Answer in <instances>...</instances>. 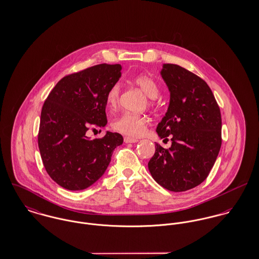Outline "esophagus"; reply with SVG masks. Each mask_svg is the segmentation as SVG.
Segmentation results:
<instances>
[{
	"label": "esophagus",
	"instance_id": "esophagus-1",
	"mask_svg": "<svg viewBox=\"0 0 259 259\" xmlns=\"http://www.w3.org/2000/svg\"><path fill=\"white\" fill-rule=\"evenodd\" d=\"M138 142H139L138 139L128 138V137H125V138H124V143H125V144H135V143H138Z\"/></svg>",
	"mask_w": 259,
	"mask_h": 259
}]
</instances>
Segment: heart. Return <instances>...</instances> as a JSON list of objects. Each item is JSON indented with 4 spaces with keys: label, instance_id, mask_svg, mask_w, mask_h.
<instances>
[{
    "label": "heart",
    "instance_id": "obj_1",
    "mask_svg": "<svg viewBox=\"0 0 259 259\" xmlns=\"http://www.w3.org/2000/svg\"><path fill=\"white\" fill-rule=\"evenodd\" d=\"M134 82L148 96L150 99V103L152 100H156L160 95V89L158 83L150 76L142 74L134 78ZM119 95L120 88L118 84H113L109 90L106 98L107 107L113 111L117 108L119 103ZM148 124V120L143 115H138L134 113H123L118 116L112 123V126L115 131L130 136V137H139L141 136Z\"/></svg>",
    "mask_w": 259,
    "mask_h": 259
}]
</instances>
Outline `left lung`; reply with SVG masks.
<instances>
[{
    "label": "left lung",
    "instance_id": "obj_1",
    "mask_svg": "<svg viewBox=\"0 0 259 259\" xmlns=\"http://www.w3.org/2000/svg\"><path fill=\"white\" fill-rule=\"evenodd\" d=\"M160 75L169 92V105L156 126L157 136L171 138V147L155 144L148 161L153 180L162 187L185 191L200 185L222 147V115L207 83L174 64H163Z\"/></svg>",
    "mask_w": 259,
    "mask_h": 259
}]
</instances>
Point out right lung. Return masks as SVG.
Segmentation results:
<instances>
[{
	"mask_svg": "<svg viewBox=\"0 0 259 259\" xmlns=\"http://www.w3.org/2000/svg\"><path fill=\"white\" fill-rule=\"evenodd\" d=\"M120 65H97L63 77L47 98L37 137L44 166L51 179L69 190L99 181L111 162L121 135L106 132L92 140L90 127L107 125L106 98L121 76Z\"/></svg>",
	"mask_w": 259,
	"mask_h": 259,
	"instance_id": "obj_1",
	"label": "right lung"
}]
</instances>
